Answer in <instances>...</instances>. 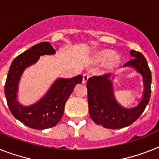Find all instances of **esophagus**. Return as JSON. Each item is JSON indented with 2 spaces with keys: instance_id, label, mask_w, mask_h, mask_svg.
<instances>
[{
  "instance_id": "34e87169",
  "label": "esophagus",
  "mask_w": 159,
  "mask_h": 159,
  "mask_svg": "<svg viewBox=\"0 0 159 159\" xmlns=\"http://www.w3.org/2000/svg\"><path fill=\"white\" fill-rule=\"evenodd\" d=\"M88 79H89L88 74H83V76H82V82H83V83H86V82L88 81Z\"/></svg>"
}]
</instances>
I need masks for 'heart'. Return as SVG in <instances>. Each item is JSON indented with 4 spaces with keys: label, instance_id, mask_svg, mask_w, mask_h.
Instances as JSON below:
<instances>
[{
    "label": "heart",
    "instance_id": "b5f03b06",
    "mask_svg": "<svg viewBox=\"0 0 159 159\" xmlns=\"http://www.w3.org/2000/svg\"><path fill=\"white\" fill-rule=\"evenodd\" d=\"M113 55V52L112 51V50H103L96 53V55H95V59H96L98 62H100V63H104V62L108 60V59L112 57ZM118 62H119V59H118V57H117V56H114V57L111 58V59L109 61V63H108V67H109V68H115V67L117 65V64H118Z\"/></svg>",
    "mask_w": 159,
    "mask_h": 159
}]
</instances>
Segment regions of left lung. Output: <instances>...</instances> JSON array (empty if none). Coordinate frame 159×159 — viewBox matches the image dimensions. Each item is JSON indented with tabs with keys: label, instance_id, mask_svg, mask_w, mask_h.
<instances>
[{
	"label": "left lung",
	"instance_id": "obj_1",
	"mask_svg": "<svg viewBox=\"0 0 159 159\" xmlns=\"http://www.w3.org/2000/svg\"><path fill=\"white\" fill-rule=\"evenodd\" d=\"M133 59L123 67L134 68L143 77L144 93L137 106L126 109L121 106L113 95V82L110 74L94 76L87 81V99L89 114L97 125L105 128L119 129L130 126L139 118L149 104L151 95V72L146 59L139 51H130ZM113 80V77H112Z\"/></svg>",
	"mask_w": 159,
	"mask_h": 159
}]
</instances>
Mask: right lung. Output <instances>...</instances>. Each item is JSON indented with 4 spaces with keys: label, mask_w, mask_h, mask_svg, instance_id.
I'll return each mask as SVG.
<instances>
[{
    "label": "right lung",
    "mask_w": 159,
    "mask_h": 159,
    "mask_svg": "<svg viewBox=\"0 0 159 159\" xmlns=\"http://www.w3.org/2000/svg\"><path fill=\"white\" fill-rule=\"evenodd\" d=\"M55 50L50 42H40L18 55L10 65L5 95L13 116L27 126L37 130L50 128L57 124L63 117L65 103L74 86L82 83V76L72 78H58L40 100L29 106H24L17 100L18 86L22 73L26 68L37 63L40 56L54 55Z\"/></svg>",
    "instance_id": "1"
}]
</instances>
